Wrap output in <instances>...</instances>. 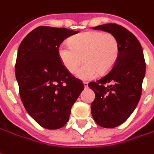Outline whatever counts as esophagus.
<instances>
[{
  "mask_svg": "<svg viewBox=\"0 0 154 154\" xmlns=\"http://www.w3.org/2000/svg\"><path fill=\"white\" fill-rule=\"evenodd\" d=\"M83 85H84V88H87L88 87V83L87 82H83Z\"/></svg>",
  "mask_w": 154,
  "mask_h": 154,
  "instance_id": "34e87169",
  "label": "esophagus"
}]
</instances>
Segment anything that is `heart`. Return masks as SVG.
<instances>
[{
	"instance_id": "1",
	"label": "heart",
	"mask_w": 154,
	"mask_h": 154,
	"mask_svg": "<svg viewBox=\"0 0 154 154\" xmlns=\"http://www.w3.org/2000/svg\"><path fill=\"white\" fill-rule=\"evenodd\" d=\"M120 44L115 34L109 32L86 31L73 36L70 43H62L58 48V56L70 73L77 72L82 57L85 65L77 72L82 80H92L99 72H109L116 62Z\"/></svg>"
}]
</instances>
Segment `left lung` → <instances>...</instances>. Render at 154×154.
Returning a JSON list of instances; mask_svg holds the SVG:
<instances>
[{
  "instance_id": "obj_1",
  "label": "left lung",
  "mask_w": 154,
  "mask_h": 154,
  "mask_svg": "<svg viewBox=\"0 0 154 154\" xmlns=\"http://www.w3.org/2000/svg\"><path fill=\"white\" fill-rule=\"evenodd\" d=\"M115 34L120 53L110 72L88 87L95 93L91 112L95 122L104 128L124 123L134 111L142 94L146 63L142 45L133 33L121 25L107 23L94 27Z\"/></svg>"
}]
</instances>
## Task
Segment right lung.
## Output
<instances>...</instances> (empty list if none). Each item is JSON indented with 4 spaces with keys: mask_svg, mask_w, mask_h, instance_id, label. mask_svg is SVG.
Masks as SVG:
<instances>
[{
    "mask_svg": "<svg viewBox=\"0 0 154 154\" xmlns=\"http://www.w3.org/2000/svg\"><path fill=\"white\" fill-rule=\"evenodd\" d=\"M79 33L66 28L40 26L20 44L15 74L21 100L27 112L42 127H63L73 103L84 89L81 80L64 67L58 48L66 38Z\"/></svg>",
    "mask_w": 154,
    "mask_h": 154,
    "instance_id": "1",
    "label": "right lung"
}]
</instances>
